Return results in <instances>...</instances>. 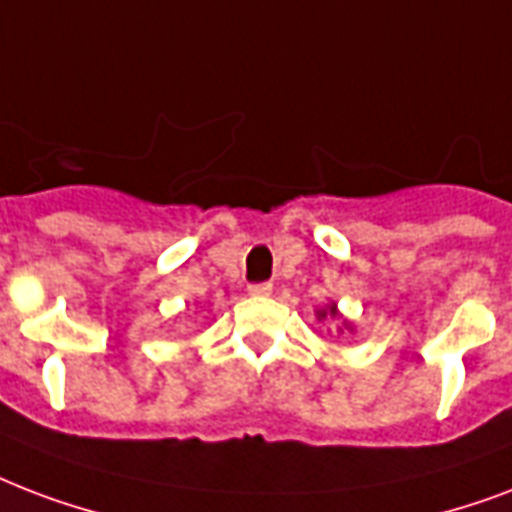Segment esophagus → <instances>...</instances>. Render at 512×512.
Here are the masks:
<instances>
[{"mask_svg":"<svg viewBox=\"0 0 512 512\" xmlns=\"http://www.w3.org/2000/svg\"><path fill=\"white\" fill-rule=\"evenodd\" d=\"M247 290H249V295H252V298H268V295L273 292V287L268 282H260V284H249Z\"/></svg>","mask_w":512,"mask_h":512,"instance_id":"34e87169","label":"esophagus"}]
</instances>
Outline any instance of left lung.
<instances>
[{
	"label": "left lung",
	"instance_id": "obj_1",
	"mask_svg": "<svg viewBox=\"0 0 512 512\" xmlns=\"http://www.w3.org/2000/svg\"><path fill=\"white\" fill-rule=\"evenodd\" d=\"M314 314H317L319 322H325V319H341V325L346 327L349 333H354V325H351L349 319H343V314H341V311H338V306H335V303H327V306L317 308Z\"/></svg>",
	"mask_w": 512,
	"mask_h": 512
}]
</instances>
